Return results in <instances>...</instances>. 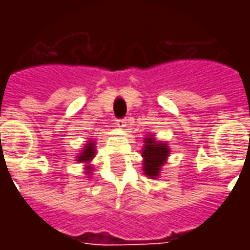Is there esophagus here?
I'll return each instance as SVG.
<instances>
[{"label": "esophagus", "instance_id": "esophagus-1", "mask_svg": "<svg viewBox=\"0 0 250 250\" xmlns=\"http://www.w3.org/2000/svg\"><path fill=\"white\" fill-rule=\"evenodd\" d=\"M116 125H118L119 128H123V127H125V125H127V119L116 120Z\"/></svg>", "mask_w": 250, "mask_h": 250}]
</instances>
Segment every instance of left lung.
<instances>
[{"instance_id":"8db88e82","label":"left lung","mask_w":250,"mask_h":250,"mask_svg":"<svg viewBox=\"0 0 250 250\" xmlns=\"http://www.w3.org/2000/svg\"><path fill=\"white\" fill-rule=\"evenodd\" d=\"M143 148H142V165H143V174L150 179H157L161 175L162 167L167 163L170 155V147L165 141H157L155 136L147 134L143 138Z\"/></svg>"}]
</instances>
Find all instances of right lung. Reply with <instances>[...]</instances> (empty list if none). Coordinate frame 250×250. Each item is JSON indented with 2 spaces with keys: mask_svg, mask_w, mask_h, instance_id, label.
Listing matches in <instances>:
<instances>
[{
  "mask_svg": "<svg viewBox=\"0 0 250 250\" xmlns=\"http://www.w3.org/2000/svg\"><path fill=\"white\" fill-rule=\"evenodd\" d=\"M95 154H96V142L93 141L92 138H89V141H87V143L84 145L82 150H80V154L76 155V161L79 163H85V174L87 175H92V165H89L91 161L95 158Z\"/></svg>",
  "mask_w": 250,
  "mask_h": 250,
  "instance_id": "obj_1",
  "label": "right lung"
}]
</instances>
